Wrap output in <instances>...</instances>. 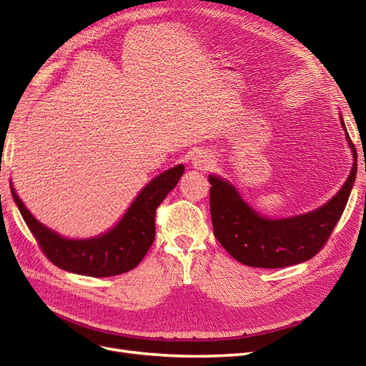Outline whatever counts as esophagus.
I'll use <instances>...</instances> for the list:
<instances>
[{"mask_svg": "<svg viewBox=\"0 0 366 366\" xmlns=\"http://www.w3.org/2000/svg\"><path fill=\"white\" fill-rule=\"evenodd\" d=\"M192 164H194L195 169L209 171L210 168H212L214 159H212V156H209V154H206V152H198V154H195L194 159H192Z\"/></svg>", "mask_w": 366, "mask_h": 366, "instance_id": "esophagus-1", "label": "esophagus"}]
</instances>
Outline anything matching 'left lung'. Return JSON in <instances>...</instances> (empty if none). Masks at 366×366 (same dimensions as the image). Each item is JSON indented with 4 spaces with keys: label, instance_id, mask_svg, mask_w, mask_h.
Returning <instances> with one entry per match:
<instances>
[{
    "label": "left lung",
    "instance_id": "left-lung-1",
    "mask_svg": "<svg viewBox=\"0 0 366 366\" xmlns=\"http://www.w3.org/2000/svg\"><path fill=\"white\" fill-rule=\"evenodd\" d=\"M343 128V117H340ZM354 164L342 189L331 200L305 215L269 219L241 200L235 187L219 177L209 175L210 215L214 235L230 257L250 267L281 269L312 259L324 249L345 210L356 180L357 152L348 132Z\"/></svg>",
    "mask_w": 366,
    "mask_h": 366
}]
</instances>
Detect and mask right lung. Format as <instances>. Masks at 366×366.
Instances as JSON below:
<instances>
[{
	"label": "right lung",
	"mask_w": 366,
	"mask_h": 366,
	"mask_svg": "<svg viewBox=\"0 0 366 366\" xmlns=\"http://www.w3.org/2000/svg\"><path fill=\"white\" fill-rule=\"evenodd\" d=\"M184 172L179 164L149 182L119 224L92 239H67L33 218L12 187L14 200L41 252L56 267L77 274L107 278L137 267L156 238V210Z\"/></svg>",
	"instance_id": "add662e5"
}]
</instances>
